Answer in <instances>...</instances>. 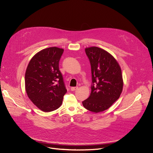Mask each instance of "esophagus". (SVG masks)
Returning <instances> with one entry per match:
<instances>
[{
  "instance_id": "esophagus-1",
  "label": "esophagus",
  "mask_w": 153,
  "mask_h": 153,
  "mask_svg": "<svg viewBox=\"0 0 153 153\" xmlns=\"http://www.w3.org/2000/svg\"><path fill=\"white\" fill-rule=\"evenodd\" d=\"M78 89V87H71V91H75L76 90Z\"/></svg>"
}]
</instances>
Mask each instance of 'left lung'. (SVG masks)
I'll list each match as a JSON object with an SVG mask.
<instances>
[{
    "label": "left lung",
    "instance_id": "1",
    "mask_svg": "<svg viewBox=\"0 0 153 153\" xmlns=\"http://www.w3.org/2000/svg\"><path fill=\"white\" fill-rule=\"evenodd\" d=\"M85 53L91 65L92 85L90 96L82 104L92 112H103L122 93L121 69L117 60L104 49L93 46L85 48Z\"/></svg>",
    "mask_w": 153,
    "mask_h": 153
}]
</instances>
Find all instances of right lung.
Returning a JSON list of instances; mask_svg holds the SVG:
<instances>
[{"label": "right lung", "instance_id": "obj_1", "mask_svg": "<svg viewBox=\"0 0 153 153\" xmlns=\"http://www.w3.org/2000/svg\"><path fill=\"white\" fill-rule=\"evenodd\" d=\"M63 49L51 47L37 52L25 74V88L30 101L41 110L49 112L59 108L67 90L59 70Z\"/></svg>", "mask_w": 153, "mask_h": 153}]
</instances>
